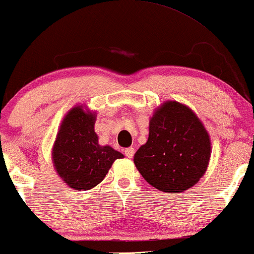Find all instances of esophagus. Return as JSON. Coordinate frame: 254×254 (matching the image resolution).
Masks as SVG:
<instances>
[{"instance_id":"obj_1","label":"esophagus","mask_w":254,"mask_h":254,"mask_svg":"<svg viewBox=\"0 0 254 254\" xmlns=\"http://www.w3.org/2000/svg\"><path fill=\"white\" fill-rule=\"evenodd\" d=\"M125 156H127V158H132V156H133V154H135V149L132 148V146H131V148H127V149H125Z\"/></svg>"}]
</instances>
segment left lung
<instances>
[{"instance_id":"8db88e82","label":"left lung","mask_w":254,"mask_h":254,"mask_svg":"<svg viewBox=\"0 0 254 254\" xmlns=\"http://www.w3.org/2000/svg\"><path fill=\"white\" fill-rule=\"evenodd\" d=\"M209 157L210 139L200 119L187 106L167 102L150 119L149 138L133 162L149 185L174 194L201 179Z\"/></svg>"}]
</instances>
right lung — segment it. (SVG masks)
I'll use <instances>...</instances> for the list:
<instances>
[{
  "label": "right lung",
  "mask_w": 254,
  "mask_h": 254,
  "mask_svg": "<svg viewBox=\"0 0 254 254\" xmlns=\"http://www.w3.org/2000/svg\"><path fill=\"white\" fill-rule=\"evenodd\" d=\"M94 122V115L85 112L80 106L73 108L61 123L52 151L59 176L77 190L96 187L112 163L123 158V155L111 146L98 144Z\"/></svg>",
  "instance_id": "right-lung-1"
}]
</instances>
